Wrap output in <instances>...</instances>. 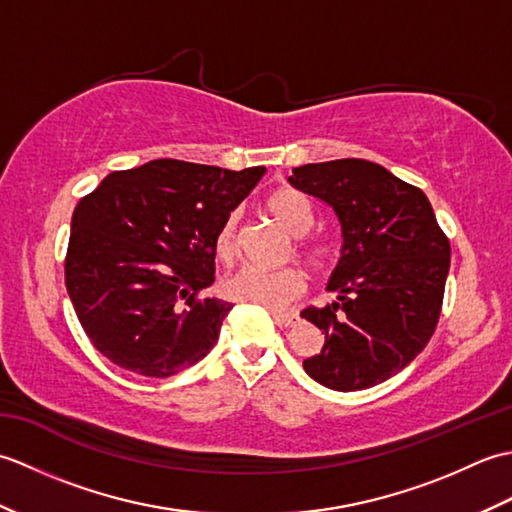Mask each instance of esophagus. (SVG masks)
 <instances>
[{"label":"esophagus","instance_id":"34e87169","mask_svg":"<svg viewBox=\"0 0 512 512\" xmlns=\"http://www.w3.org/2000/svg\"><path fill=\"white\" fill-rule=\"evenodd\" d=\"M270 314H273L275 323H277V325H284V328H292V325H295V323L299 321L297 314H292V312H277V310H273Z\"/></svg>","mask_w":512,"mask_h":512}]
</instances>
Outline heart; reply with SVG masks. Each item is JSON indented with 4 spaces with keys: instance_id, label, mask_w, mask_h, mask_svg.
<instances>
[{
    "instance_id": "obj_1",
    "label": "heart",
    "mask_w": 512,
    "mask_h": 512,
    "mask_svg": "<svg viewBox=\"0 0 512 512\" xmlns=\"http://www.w3.org/2000/svg\"><path fill=\"white\" fill-rule=\"evenodd\" d=\"M268 211L281 224L286 233L299 237V255L314 273L330 270L339 259V244L332 237L314 235L303 237L314 224V209L306 193L297 189H279L270 195ZM239 213H228L220 231L215 237V253L222 262L231 264L239 255L237 239ZM224 292L235 301L255 303L268 310H284L292 301H297L306 292V277L297 268H262V266H244L224 281Z\"/></svg>"
}]
</instances>
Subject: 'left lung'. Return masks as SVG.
Here are the masks:
<instances>
[{"instance_id": "1", "label": "left lung", "mask_w": 512, "mask_h": 512, "mask_svg": "<svg viewBox=\"0 0 512 512\" xmlns=\"http://www.w3.org/2000/svg\"><path fill=\"white\" fill-rule=\"evenodd\" d=\"M295 189L339 217L341 259L328 281L336 299L301 317L325 334L303 361L334 391L385 383L416 358L440 319L451 266L449 237L418 187L376 162L343 158L292 169Z\"/></svg>"}]
</instances>
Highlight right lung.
Segmentation results:
<instances>
[{"label": "right lung", "instance_id": "obj_1", "mask_svg": "<svg viewBox=\"0 0 512 512\" xmlns=\"http://www.w3.org/2000/svg\"><path fill=\"white\" fill-rule=\"evenodd\" d=\"M264 171L160 158L110 173L76 204L65 288L107 361L167 378L213 350L233 308L200 297L215 281V237Z\"/></svg>", "mask_w": 512, "mask_h": 512}]
</instances>
